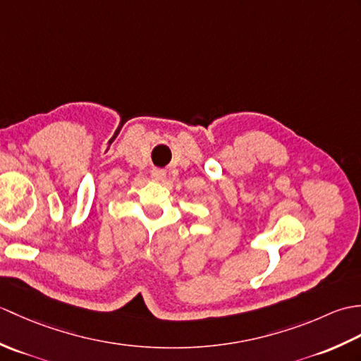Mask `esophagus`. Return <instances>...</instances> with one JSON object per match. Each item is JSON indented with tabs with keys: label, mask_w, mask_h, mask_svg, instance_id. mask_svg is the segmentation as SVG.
<instances>
[{
	"label": "esophagus",
	"mask_w": 361,
	"mask_h": 361,
	"mask_svg": "<svg viewBox=\"0 0 361 361\" xmlns=\"http://www.w3.org/2000/svg\"><path fill=\"white\" fill-rule=\"evenodd\" d=\"M152 180L153 181H164L166 180V171H164V169H153V171H152Z\"/></svg>",
	"instance_id": "34e87169"
}]
</instances>
